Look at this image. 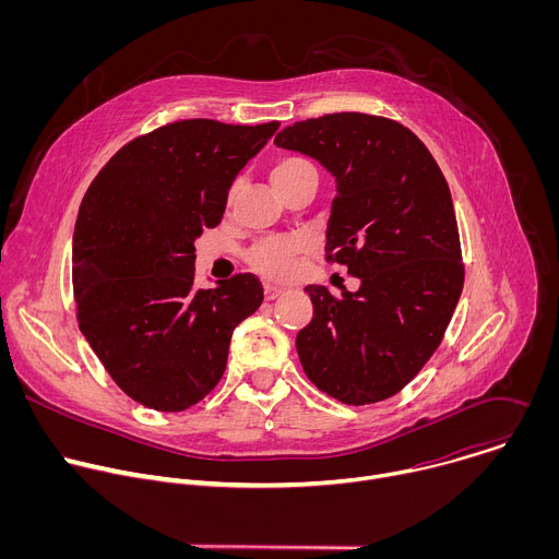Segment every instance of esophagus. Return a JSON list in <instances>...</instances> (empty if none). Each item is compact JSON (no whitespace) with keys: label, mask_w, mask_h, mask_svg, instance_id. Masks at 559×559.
<instances>
[{"label":"esophagus","mask_w":559,"mask_h":559,"mask_svg":"<svg viewBox=\"0 0 559 559\" xmlns=\"http://www.w3.org/2000/svg\"><path fill=\"white\" fill-rule=\"evenodd\" d=\"M263 292H265V298L267 300H274V298H278L281 294H283V287H278V285H270V283H265V287H263Z\"/></svg>","instance_id":"esophagus-1"}]
</instances>
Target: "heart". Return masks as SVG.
Masks as SVG:
<instances>
[{"instance_id": "heart-1", "label": "heart", "mask_w": 559, "mask_h": 559, "mask_svg": "<svg viewBox=\"0 0 559 559\" xmlns=\"http://www.w3.org/2000/svg\"><path fill=\"white\" fill-rule=\"evenodd\" d=\"M305 177H316V170L302 156H294V154L281 156L270 168V179L278 192L292 188ZM296 252H298V243L294 241H285V238H263V241L252 246L248 261L254 270L263 272L265 276L281 278L292 270V259Z\"/></svg>"}]
</instances>
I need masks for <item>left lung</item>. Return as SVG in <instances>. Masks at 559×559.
Returning a JSON list of instances; mask_svg holds the SVG:
<instances>
[{
    "label": "left lung",
    "instance_id": "1",
    "mask_svg": "<svg viewBox=\"0 0 559 559\" xmlns=\"http://www.w3.org/2000/svg\"><path fill=\"white\" fill-rule=\"evenodd\" d=\"M274 143L336 179L328 261L360 278L336 298L307 285L311 323L296 349L307 378L345 405L401 391L442 343L464 285L451 192L427 145L403 123L336 112L298 121Z\"/></svg>",
    "mask_w": 559,
    "mask_h": 559
}]
</instances>
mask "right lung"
Here are the masks:
<instances>
[{"label": "right lung", "instance_id": "obj_1", "mask_svg": "<svg viewBox=\"0 0 559 559\" xmlns=\"http://www.w3.org/2000/svg\"><path fill=\"white\" fill-rule=\"evenodd\" d=\"M278 121L186 119L126 143L91 183L72 234L79 330L132 401L183 412L218 384L234 328L263 302L254 274L194 287V241Z\"/></svg>", "mask_w": 559, "mask_h": 559}]
</instances>
